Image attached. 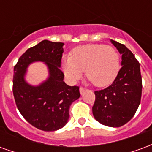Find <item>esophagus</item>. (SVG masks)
<instances>
[{
    "label": "esophagus",
    "instance_id": "34e87169",
    "mask_svg": "<svg viewBox=\"0 0 152 152\" xmlns=\"http://www.w3.org/2000/svg\"><path fill=\"white\" fill-rule=\"evenodd\" d=\"M86 89L83 88V87H80V93L81 94H83L86 92Z\"/></svg>",
    "mask_w": 152,
    "mask_h": 152
}]
</instances>
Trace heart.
Here are the masks:
<instances>
[{"mask_svg": "<svg viewBox=\"0 0 152 152\" xmlns=\"http://www.w3.org/2000/svg\"><path fill=\"white\" fill-rule=\"evenodd\" d=\"M66 76L75 81L86 76L97 87L108 86L115 79L120 70V54L114 47L105 45H89L74 49L72 56L63 61Z\"/></svg>", "mask_w": 152, "mask_h": 152, "instance_id": "heart-1", "label": "heart"}]
</instances>
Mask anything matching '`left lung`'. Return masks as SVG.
<instances>
[{
	"label": "left lung",
	"mask_w": 152,
	"mask_h": 152,
	"mask_svg": "<svg viewBox=\"0 0 152 152\" xmlns=\"http://www.w3.org/2000/svg\"><path fill=\"white\" fill-rule=\"evenodd\" d=\"M121 54V68L112 84L94 91L93 115L96 121L109 127H121L137 112L142 96L140 64L134 53L123 44L111 40Z\"/></svg>",
	"instance_id": "1"
}]
</instances>
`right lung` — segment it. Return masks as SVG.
Listing matches in <instances>:
<instances>
[{"instance_id":"add662e5","label":"right lung","mask_w":152,"mask_h":152,"mask_svg":"<svg viewBox=\"0 0 152 152\" xmlns=\"http://www.w3.org/2000/svg\"><path fill=\"white\" fill-rule=\"evenodd\" d=\"M63 45L42 40L29 48L14 68L13 94L17 107L28 123L40 130L55 131L66 125L70 106L80 96L78 86L63 81L60 69ZM35 61L45 62L49 71L47 80L36 86L25 80L28 66Z\"/></svg>"}]
</instances>
